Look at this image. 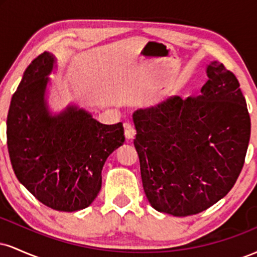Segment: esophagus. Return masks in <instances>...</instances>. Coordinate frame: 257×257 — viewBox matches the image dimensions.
<instances>
[{"label": "esophagus", "instance_id": "obj_1", "mask_svg": "<svg viewBox=\"0 0 257 257\" xmlns=\"http://www.w3.org/2000/svg\"><path fill=\"white\" fill-rule=\"evenodd\" d=\"M135 133L137 132H135L134 125H133L132 123H129V122L124 123V135L128 140H133V139H134Z\"/></svg>", "mask_w": 257, "mask_h": 257}]
</instances>
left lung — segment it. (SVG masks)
Here are the masks:
<instances>
[{"label":"left lung","instance_id":"8db88e82","mask_svg":"<svg viewBox=\"0 0 257 257\" xmlns=\"http://www.w3.org/2000/svg\"><path fill=\"white\" fill-rule=\"evenodd\" d=\"M194 98L173 96L133 113L141 179L150 204L174 216L202 213L234 186L250 140L239 82L219 61Z\"/></svg>","mask_w":257,"mask_h":257}]
</instances>
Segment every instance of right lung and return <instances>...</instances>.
Wrapping results in <instances>:
<instances>
[{"label": "right lung", "instance_id": "obj_1", "mask_svg": "<svg viewBox=\"0 0 257 257\" xmlns=\"http://www.w3.org/2000/svg\"><path fill=\"white\" fill-rule=\"evenodd\" d=\"M55 57L44 52L29 65L11 100L7 146L20 184L59 211L89 206L101 188L106 159L124 143L122 123L102 124L69 105L53 114L46 93Z\"/></svg>", "mask_w": 257, "mask_h": 257}]
</instances>
